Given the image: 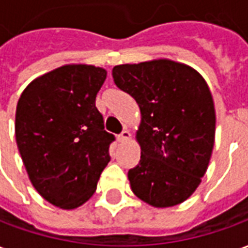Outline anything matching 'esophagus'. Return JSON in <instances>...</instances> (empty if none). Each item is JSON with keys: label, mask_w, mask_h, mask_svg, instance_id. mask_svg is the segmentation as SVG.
Here are the masks:
<instances>
[{"label": "esophagus", "mask_w": 248, "mask_h": 248, "mask_svg": "<svg viewBox=\"0 0 248 248\" xmlns=\"http://www.w3.org/2000/svg\"><path fill=\"white\" fill-rule=\"evenodd\" d=\"M130 135L131 134H130L129 130H124V131L118 135V140L119 142H126V140L130 138Z\"/></svg>", "instance_id": "obj_1"}]
</instances>
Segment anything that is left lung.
<instances>
[{
  "instance_id": "8db88e82",
  "label": "left lung",
  "mask_w": 248,
  "mask_h": 248,
  "mask_svg": "<svg viewBox=\"0 0 248 248\" xmlns=\"http://www.w3.org/2000/svg\"><path fill=\"white\" fill-rule=\"evenodd\" d=\"M115 85L140 110V163L131 190L154 207H171L197 190L215 140V108L203 77L171 60L114 66Z\"/></svg>"
}]
</instances>
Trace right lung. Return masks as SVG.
<instances>
[{"instance_id":"right-lung-1","label":"right lung","mask_w":248,"mask_h":248,"mask_svg":"<svg viewBox=\"0 0 248 248\" xmlns=\"http://www.w3.org/2000/svg\"><path fill=\"white\" fill-rule=\"evenodd\" d=\"M106 76L93 65L61 66L30 82L17 103L16 140L30 182L63 210L92 198L110 162L115 138L95 108Z\"/></svg>"}]
</instances>
